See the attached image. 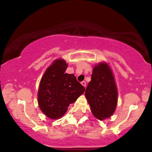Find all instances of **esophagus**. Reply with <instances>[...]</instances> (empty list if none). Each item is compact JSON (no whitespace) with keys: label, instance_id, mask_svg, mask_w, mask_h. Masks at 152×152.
<instances>
[{"label":"esophagus","instance_id":"1","mask_svg":"<svg viewBox=\"0 0 152 152\" xmlns=\"http://www.w3.org/2000/svg\"><path fill=\"white\" fill-rule=\"evenodd\" d=\"M81 84H82V85L84 86V88H86V82H85V81H84V80H83L82 82H81Z\"/></svg>","mask_w":152,"mask_h":152}]
</instances>
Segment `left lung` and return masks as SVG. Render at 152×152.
<instances>
[{"instance_id":"obj_1","label":"left lung","mask_w":152,"mask_h":152,"mask_svg":"<svg viewBox=\"0 0 152 152\" xmlns=\"http://www.w3.org/2000/svg\"><path fill=\"white\" fill-rule=\"evenodd\" d=\"M85 96L97 119H105L113 113L117 104V90L108 64L100 63L94 68Z\"/></svg>"}]
</instances>
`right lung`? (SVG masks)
Instances as JSON below:
<instances>
[{
    "label": "right lung",
    "instance_id": "add662e5",
    "mask_svg": "<svg viewBox=\"0 0 152 152\" xmlns=\"http://www.w3.org/2000/svg\"><path fill=\"white\" fill-rule=\"evenodd\" d=\"M67 67L65 61L56 60L47 68L40 81L39 106L42 112L51 119L61 117L68 106L85 91L73 74L65 73Z\"/></svg>",
    "mask_w": 152,
    "mask_h": 152
}]
</instances>
